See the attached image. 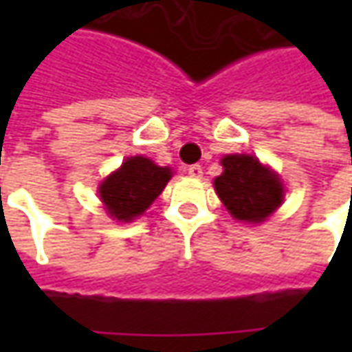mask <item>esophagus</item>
Instances as JSON below:
<instances>
[{"instance_id": "1", "label": "esophagus", "mask_w": 352, "mask_h": 352, "mask_svg": "<svg viewBox=\"0 0 352 352\" xmlns=\"http://www.w3.org/2000/svg\"><path fill=\"white\" fill-rule=\"evenodd\" d=\"M186 172L190 174V178H201V176H204V170H201L199 164H192V166H188Z\"/></svg>"}]
</instances>
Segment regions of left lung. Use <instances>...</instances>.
<instances>
[{"label": "left lung", "mask_w": 352, "mask_h": 352, "mask_svg": "<svg viewBox=\"0 0 352 352\" xmlns=\"http://www.w3.org/2000/svg\"><path fill=\"white\" fill-rule=\"evenodd\" d=\"M215 192L236 221L263 223L284 201V184L274 170L252 155H227Z\"/></svg>", "instance_id": "8db88e82"}]
</instances>
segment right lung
<instances>
[{"instance_id":"add662e5","label":"right lung","mask_w":352,"mask_h":352,"mask_svg":"<svg viewBox=\"0 0 352 352\" xmlns=\"http://www.w3.org/2000/svg\"><path fill=\"white\" fill-rule=\"evenodd\" d=\"M170 178L168 166H158L144 156H129L100 184L98 194L109 217L127 223L151 208Z\"/></svg>"}]
</instances>
